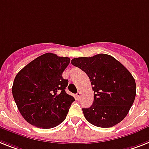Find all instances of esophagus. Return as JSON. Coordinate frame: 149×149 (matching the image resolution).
I'll return each instance as SVG.
<instances>
[{"label":"esophagus","mask_w":149,"mask_h":149,"mask_svg":"<svg viewBox=\"0 0 149 149\" xmlns=\"http://www.w3.org/2000/svg\"><path fill=\"white\" fill-rule=\"evenodd\" d=\"M81 92L80 91H78L77 93V94H76V96H77V98H80V97H81Z\"/></svg>","instance_id":"1"}]
</instances>
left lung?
<instances>
[{"instance_id":"obj_1","label":"left lung","mask_w":149,"mask_h":149,"mask_svg":"<svg viewBox=\"0 0 149 149\" xmlns=\"http://www.w3.org/2000/svg\"><path fill=\"white\" fill-rule=\"evenodd\" d=\"M72 64L89 77L94 92V103L83 108L86 120L94 126L109 128L120 123L136 97L134 77L120 61L107 54L74 58Z\"/></svg>"}]
</instances>
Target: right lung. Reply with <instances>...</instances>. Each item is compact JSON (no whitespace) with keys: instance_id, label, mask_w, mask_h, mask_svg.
Instances as JSON below:
<instances>
[{"instance_id":"add662e5","label":"right lung","mask_w":149,"mask_h":149,"mask_svg":"<svg viewBox=\"0 0 149 149\" xmlns=\"http://www.w3.org/2000/svg\"><path fill=\"white\" fill-rule=\"evenodd\" d=\"M69 63V58L45 53L17 73L12 94L19 113L29 123L51 129L65 120L75 100L65 91L68 82L62 77Z\"/></svg>"}]
</instances>
